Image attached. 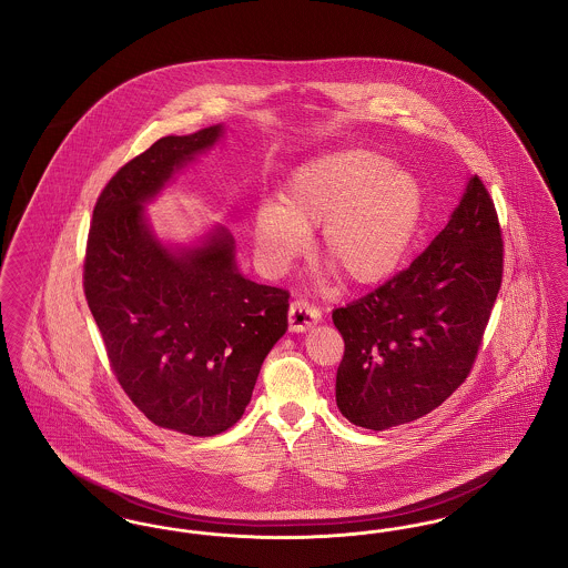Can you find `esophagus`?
<instances>
[{
	"mask_svg": "<svg viewBox=\"0 0 568 568\" xmlns=\"http://www.w3.org/2000/svg\"><path fill=\"white\" fill-rule=\"evenodd\" d=\"M322 320V311L304 297H297L290 306V329L304 332Z\"/></svg>",
	"mask_w": 568,
	"mask_h": 568,
	"instance_id": "obj_1",
	"label": "esophagus"
}]
</instances>
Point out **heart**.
I'll return each instance as SVG.
<instances>
[{"label":"heart","mask_w":568,"mask_h":568,"mask_svg":"<svg viewBox=\"0 0 568 568\" xmlns=\"http://www.w3.org/2000/svg\"><path fill=\"white\" fill-rule=\"evenodd\" d=\"M424 209L419 183L371 149H347L300 165L281 204L255 213V248L272 272L287 271L322 222L320 255L353 285H373L396 271Z\"/></svg>","instance_id":"obj_1"}]
</instances>
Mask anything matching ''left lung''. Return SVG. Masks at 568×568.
<instances>
[{
	"label": "left lung",
	"instance_id": "8db88e82",
	"mask_svg": "<svg viewBox=\"0 0 568 568\" xmlns=\"http://www.w3.org/2000/svg\"><path fill=\"white\" fill-rule=\"evenodd\" d=\"M503 257L498 213L475 174L445 230L408 268L334 308L345 341L336 405L352 424H408L458 389L481 349Z\"/></svg>",
	"mask_w": 568,
	"mask_h": 568
}]
</instances>
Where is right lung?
<instances>
[{
    "label": "right lung",
    "mask_w": 568,
    "mask_h": 568,
    "mask_svg": "<svg viewBox=\"0 0 568 568\" xmlns=\"http://www.w3.org/2000/svg\"><path fill=\"white\" fill-rule=\"evenodd\" d=\"M219 134L221 125L163 135L121 165L95 202L82 264L119 385L155 426L190 436L225 433L243 417L290 308L287 290L236 271L225 230L170 253L142 219V202Z\"/></svg>",
    "instance_id": "1"
}]
</instances>
